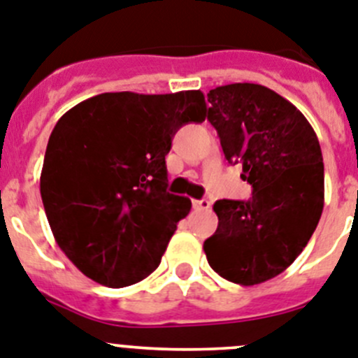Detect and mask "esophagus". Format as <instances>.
I'll list each match as a JSON object with an SVG mask.
<instances>
[{"instance_id":"1","label":"esophagus","mask_w":358,"mask_h":358,"mask_svg":"<svg viewBox=\"0 0 358 358\" xmlns=\"http://www.w3.org/2000/svg\"><path fill=\"white\" fill-rule=\"evenodd\" d=\"M192 208L194 210H208L210 208V201L208 199H192Z\"/></svg>"}]
</instances>
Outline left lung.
I'll use <instances>...</instances> for the list:
<instances>
[{"label": "left lung", "instance_id": "obj_1", "mask_svg": "<svg viewBox=\"0 0 358 358\" xmlns=\"http://www.w3.org/2000/svg\"><path fill=\"white\" fill-rule=\"evenodd\" d=\"M224 159L243 167L248 201L214 203L217 230L203 244L217 275L241 285L275 278L296 260L320 223L324 167L305 115L259 83H230L207 94Z\"/></svg>", "mask_w": 358, "mask_h": 358}]
</instances>
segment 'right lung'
Here are the masks:
<instances>
[{"label": "right lung", "mask_w": 358, "mask_h": 358, "mask_svg": "<svg viewBox=\"0 0 358 358\" xmlns=\"http://www.w3.org/2000/svg\"><path fill=\"white\" fill-rule=\"evenodd\" d=\"M201 91L105 92L67 110L48 141L41 196L60 250L85 276L127 287L159 267L191 199L167 192L178 128L201 123Z\"/></svg>", "instance_id": "obj_1"}]
</instances>
